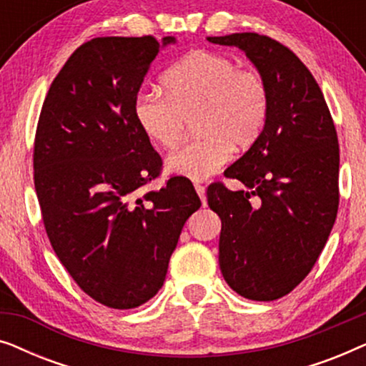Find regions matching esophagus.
<instances>
[{
  "label": "esophagus",
  "mask_w": 366,
  "mask_h": 366,
  "mask_svg": "<svg viewBox=\"0 0 366 366\" xmlns=\"http://www.w3.org/2000/svg\"><path fill=\"white\" fill-rule=\"evenodd\" d=\"M194 189H197L198 197H199V199H202V203L204 207V204H207V188H204L203 184H194Z\"/></svg>",
  "instance_id": "esophagus-1"
}]
</instances>
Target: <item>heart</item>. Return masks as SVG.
Listing matches in <instances>:
<instances>
[{"instance_id":"heart-1","label":"heart","mask_w":366,"mask_h":366,"mask_svg":"<svg viewBox=\"0 0 366 366\" xmlns=\"http://www.w3.org/2000/svg\"><path fill=\"white\" fill-rule=\"evenodd\" d=\"M167 93L142 89L133 113L142 132L162 148H173L194 118L199 137L168 157L169 172L189 179L212 177L234 148H248L262 134L269 112V88L257 69L239 68L224 54L197 49L164 76Z\"/></svg>"}]
</instances>
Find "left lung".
I'll use <instances>...</instances> for the list:
<instances>
[{
    "label": "left lung",
    "mask_w": 366,
    "mask_h": 366,
    "mask_svg": "<svg viewBox=\"0 0 366 366\" xmlns=\"http://www.w3.org/2000/svg\"><path fill=\"white\" fill-rule=\"evenodd\" d=\"M242 48L267 79L269 112L262 134L227 178L208 187L222 219L219 269L234 292L254 302L288 295L312 272L338 212L340 147L317 79L297 54L258 33L209 36Z\"/></svg>",
    "instance_id": "left-lung-1"
}]
</instances>
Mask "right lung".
<instances>
[{
  "label": "right lung",
  "instance_id": "obj_1",
  "mask_svg": "<svg viewBox=\"0 0 366 366\" xmlns=\"http://www.w3.org/2000/svg\"><path fill=\"white\" fill-rule=\"evenodd\" d=\"M172 36L93 38L53 79L34 134V189L49 243L94 302L128 310L163 287L189 214L193 184L144 189L163 162L133 113L149 64Z\"/></svg>",
  "mask_w": 366,
  "mask_h": 366
}]
</instances>
